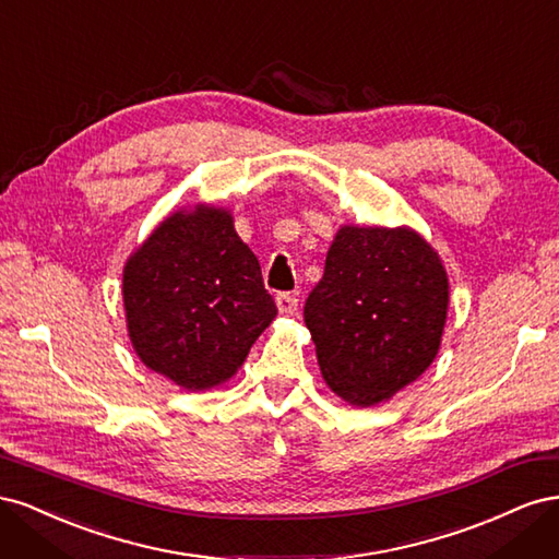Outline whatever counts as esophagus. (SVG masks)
I'll list each match as a JSON object with an SVG mask.
<instances>
[{
	"label": "esophagus",
	"mask_w": 559,
	"mask_h": 559,
	"mask_svg": "<svg viewBox=\"0 0 559 559\" xmlns=\"http://www.w3.org/2000/svg\"><path fill=\"white\" fill-rule=\"evenodd\" d=\"M275 302H277L280 314L292 317V314H296V310H298V296H296V294H277Z\"/></svg>",
	"instance_id": "1"
}]
</instances>
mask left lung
<instances>
[{
  "instance_id": "1",
  "label": "left lung",
  "mask_w": 559,
  "mask_h": 559,
  "mask_svg": "<svg viewBox=\"0 0 559 559\" xmlns=\"http://www.w3.org/2000/svg\"><path fill=\"white\" fill-rule=\"evenodd\" d=\"M448 300L445 267L419 233L343 226L302 310L326 384L361 408L392 399L436 359Z\"/></svg>"
}]
</instances>
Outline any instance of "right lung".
Instances as JSON below:
<instances>
[{
  "mask_svg": "<svg viewBox=\"0 0 559 559\" xmlns=\"http://www.w3.org/2000/svg\"><path fill=\"white\" fill-rule=\"evenodd\" d=\"M123 306L142 364L189 392L238 373L277 314L230 212L207 205L170 214L132 253Z\"/></svg>",
  "mask_w": 559,
  "mask_h": 559,
  "instance_id": "obj_1",
  "label": "right lung"
}]
</instances>
